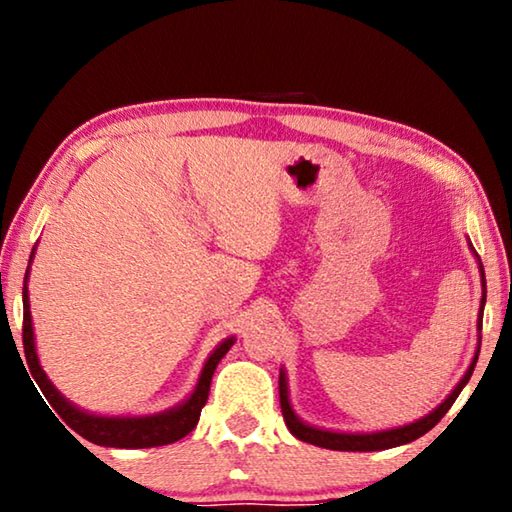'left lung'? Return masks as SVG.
Here are the masks:
<instances>
[{"label":"left lung","instance_id":"8db88e82","mask_svg":"<svg viewBox=\"0 0 512 512\" xmlns=\"http://www.w3.org/2000/svg\"><path fill=\"white\" fill-rule=\"evenodd\" d=\"M476 257H479V255H476ZM479 264H481V259H479ZM479 268H481V282H483V298H481L479 323H476V327L481 329L483 305H485V275H483V266H479ZM476 359H479V348H476L474 359L470 363V368H467V372L463 375V379L458 381L456 388L452 393H449L447 400L440 406H436V409H433L429 415H424V418L415 420L411 424H404V427L386 429V431H372V433H339V431H327V429L311 427V424L302 422L291 409L289 391H287V375H284V370H280V406H282L284 422H287L289 431L298 440H302V443L325 447V449H334V452H379V449L400 447V445L411 443V440H415V438L424 436V433L436 427V424L443 420V415L449 411V406L456 402V397L461 395L465 384L470 381L474 366H476Z\"/></svg>","mask_w":512,"mask_h":512}]
</instances>
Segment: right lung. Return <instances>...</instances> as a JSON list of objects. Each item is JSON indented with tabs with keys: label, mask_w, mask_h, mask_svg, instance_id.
<instances>
[{
	"label": "right lung",
	"mask_w": 512,
	"mask_h": 512,
	"mask_svg": "<svg viewBox=\"0 0 512 512\" xmlns=\"http://www.w3.org/2000/svg\"><path fill=\"white\" fill-rule=\"evenodd\" d=\"M31 259H33V253H31ZM27 277H29V268H27ZM27 277H24V291H22L24 357H27V366L31 370L33 379H36L42 395H45V400L54 406L56 413L65 420L69 429H74L79 436L90 440L94 445L119 447V449H142V447H160V445L176 443V440L185 438L187 433L196 427L198 418H201V409L207 402V395H210L214 370L225 354H228L232 345H235V336L225 339L219 348L210 354V359H207L203 366L201 377H198L194 393L189 395V400L178 404L176 409H169L155 415H142V418H121V415H112V418H108V415H94L88 411H81L79 406H74L72 402H67L65 397L56 391V386L47 379L45 370L40 368V361L36 354V341H33Z\"/></svg>",
	"instance_id": "right-lung-1"
}]
</instances>
